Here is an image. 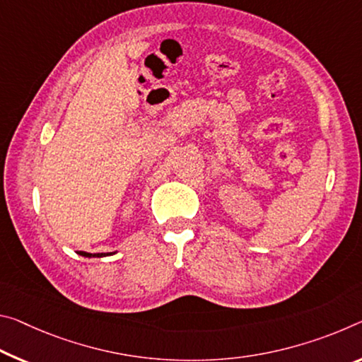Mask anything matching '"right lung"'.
<instances>
[{
  "instance_id": "right-lung-1",
  "label": "right lung",
  "mask_w": 362,
  "mask_h": 362,
  "mask_svg": "<svg viewBox=\"0 0 362 362\" xmlns=\"http://www.w3.org/2000/svg\"><path fill=\"white\" fill-rule=\"evenodd\" d=\"M78 255L83 257H105V256L116 255V251H112V253H87V251H78Z\"/></svg>"
}]
</instances>
